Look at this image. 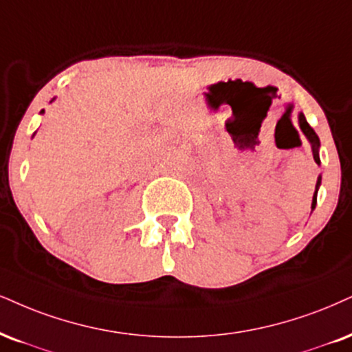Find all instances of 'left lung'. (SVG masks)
<instances>
[{"mask_svg": "<svg viewBox=\"0 0 352 352\" xmlns=\"http://www.w3.org/2000/svg\"><path fill=\"white\" fill-rule=\"evenodd\" d=\"M298 122H300V129H302V132L305 133L307 138H309L310 143H311V151H314V158H315V162L320 164V155H318L320 138H318V135H316L315 130L310 127V124L307 122L305 116H303V114L298 116ZM320 183H322V177H318V181H316V190H315V194H314V201H311V209H315V206H316V192H318Z\"/></svg>", "mask_w": 352, "mask_h": 352, "instance_id": "1", "label": "left lung"}]
</instances>
